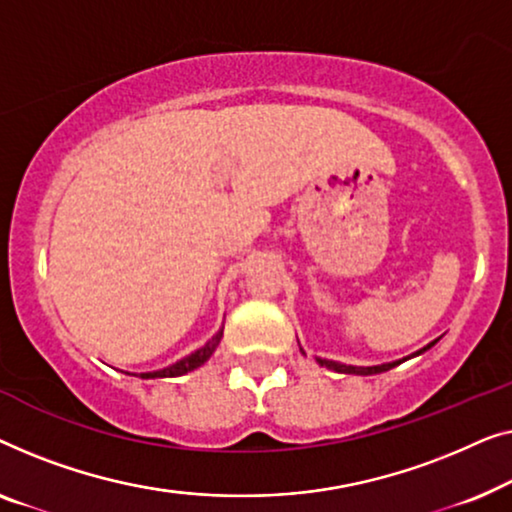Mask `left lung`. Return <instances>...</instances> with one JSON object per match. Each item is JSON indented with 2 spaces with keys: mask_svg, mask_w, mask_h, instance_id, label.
<instances>
[{
  "mask_svg": "<svg viewBox=\"0 0 512 512\" xmlns=\"http://www.w3.org/2000/svg\"><path fill=\"white\" fill-rule=\"evenodd\" d=\"M436 343V341H434ZM434 343H429V345H424L422 350H417V352H413V355L410 357H417V355H422V352H427L431 345ZM301 352H304V348H299ZM306 355V352H304ZM410 357H403V359H397V362H387V364H376V366H352V364H341V362H334V359H322V357H315V362H318L320 366H327V369H331V371H336V373H352V376H376V373H383V371H390V369H394V366H399L401 362H406V359H410Z\"/></svg>",
  "mask_w": 512,
  "mask_h": 512,
  "instance_id": "left-lung-1",
  "label": "left lung"
}]
</instances>
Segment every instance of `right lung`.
Masks as SVG:
<instances>
[{"label":"right lung","mask_w":512,"mask_h":512,"mask_svg":"<svg viewBox=\"0 0 512 512\" xmlns=\"http://www.w3.org/2000/svg\"><path fill=\"white\" fill-rule=\"evenodd\" d=\"M220 338H222V327L218 329V334H215L211 341L206 345H201L199 350H194L192 355H187L183 359H178L176 364L167 366V369H160V371H146V373H139V378H178V376H185V373H190L194 369H199L201 364H206L211 355L215 352V348L220 345Z\"/></svg>","instance_id":"add662e5"}]
</instances>
